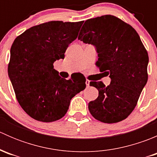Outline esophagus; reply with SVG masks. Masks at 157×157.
<instances>
[{
  "label": "esophagus",
  "instance_id": "obj_1",
  "mask_svg": "<svg viewBox=\"0 0 157 157\" xmlns=\"http://www.w3.org/2000/svg\"><path fill=\"white\" fill-rule=\"evenodd\" d=\"M86 86H87V87L90 86V80H86Z\"/></svg>",
  "mask_w": 157,
  "mask_h": 157
}]
</instances>
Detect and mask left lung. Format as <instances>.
I'll return each mask as SVG.
<instances>
[{
	"mask_svg": "<svg viewBox=\"0 0 157 157\" xmlns=\"http://www.w3.org/2000/svg\"><path fill=\"white\" fill-rule=\"evenodd\" d=\"M78 39L95 45L96 65L111 78L108 86L102 81L90 83L99 91L88 105L90 114L107 124L123 121L137 105L148 79V53L138 33L118 17L104 15L86 20Z\"/></svg>",
	"mask_w": 157,
	"mask_h": 157,
	"instance_id": "obj_1",
	"label": "left lung"
}]
</instances>
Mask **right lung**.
I'll use <instances>...</instances> for the list:
<instances>
[{"instance_id": "1", "label": "right lung", "mask_w": 157, "mask_h": 157, "mask_svg": "<svg viewBox=\"0 0 157 157\" xmlns=\"http://www.w3.org/2000/svg\"><path fill=\"white\" fill-rule=\"evenodd\" d=\"M83 21H49L34 26L17 36L10 48L8 75L22 109L33 119L52 122L61 119L71 99L86 88L82 74L66 80L54 69L64 59Z\"/></svg>"}]
</instances>
